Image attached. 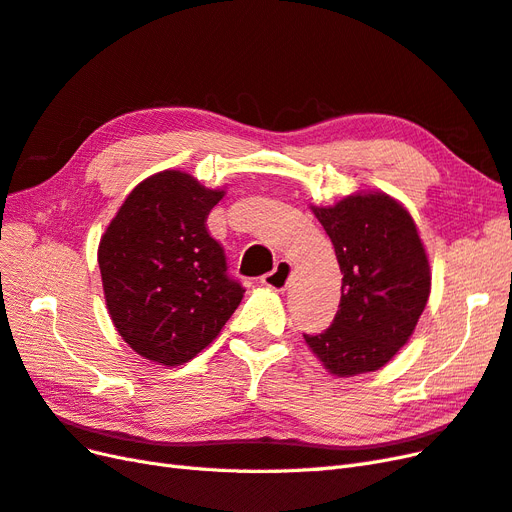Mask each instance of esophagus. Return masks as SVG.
<instances>
[{
	"label": "esophagus",
	"instance_id": "esophagus-1",
	"mask_svg": "<svg viewBox=\"0 0 512 512\" xmlns=\"http://www.w3.org/2000/svg\"><path fill=\"white\" fill-rule=\"evenodd\" d=\"M290 275H292V265L288 260H280L273 271L260 277V284L267 288H273V290H286V286L290 282Z\"/></svg>",
	"mask_w": 512,
	"mask_h": 512
}]
</instances>
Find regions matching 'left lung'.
Returning a JSON list of instances; mask_svg holds the SVG:
<instances>
[{
  "instance_id": "obj_1",
  "label": "left lung",
  "mask_w": 512,
  "mask_h": 512,
  "mask_svg": "<svg viewBox=\"0 0 512 512\" xmlns=\"http://www.w3.org/2000/svg\"><path fill=\"white\" fill-rule=\"evenodd\" d=\"M342 269V301L329 329L303 333L335 376L376 371L408 342L429 299L431 273L410 213L391 196L354 194L314 207Z\"/></svg>"
}]
</instances>
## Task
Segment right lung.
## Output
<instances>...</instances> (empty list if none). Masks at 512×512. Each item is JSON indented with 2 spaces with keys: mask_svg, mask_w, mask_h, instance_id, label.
I'll return each mask as SVG.
<instances>
[{
  "mask_svg": "<svg viewBox=\"0 0 512 512\" xmlns=\"http://www.w3.org/2000/svg\"><path fill=\"white\" fill-rule=\"evenodd\" d=\"M222 194L164 170L136 185L100 241L108 314L149 361L188 363L243 299L245 288L228 275L224 247L207 228Z\"/></svg>",
  "mask_w": 512,
  "mask_h": 512,
  "instance_id": "right-lung-1",
  "label": "right lung"
}]
</instances>
